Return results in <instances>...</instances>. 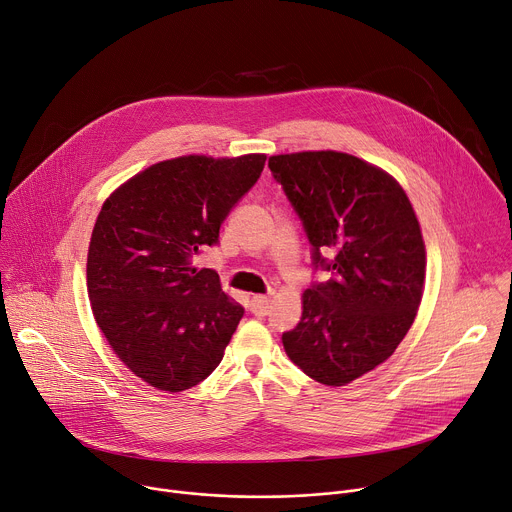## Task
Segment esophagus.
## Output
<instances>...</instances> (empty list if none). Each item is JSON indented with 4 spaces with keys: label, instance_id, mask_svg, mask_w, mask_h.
I'll return each mask as SVG.
<instances>
[{
    "label": "esophagus",
    "instance_id": "34e87169",
    "mask_svg": "<svg viewBox=\"0 0 512 512\" xmlns=\"http://www.w3.org/2000/svg\"><path fill=\"white\" fill-rule=\"evenodd\" d=\"M252 313L254 315H258V317H264V315H268V311H270V299L268 297H264V295H256L254 299H252Z\"/></svg>",
    "mask_w": 512,
    "mask_h": 512
}]
</instances>
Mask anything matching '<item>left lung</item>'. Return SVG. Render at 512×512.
I'll list each match as a JSON object with an SVG mask.
<instances>
[{
  "label": "left lung",
  "mask_w": 512,
  "mask_h": 512,
  "mask_svg": "<svg viewBox=\"0 0 512 512\" xmlns=\"http://www.w3.org/2000/svg\"><path fill=\"white\" fill-rule=\"evenodd\" d=\"M311 244L315 270L303 315L282 333L287 356L313 380L344 386L388 360L415 321L425 244L409 197L384 170L344 152L268 158Z\"/></svg>",
  "instance_id": "8db88e82"
}]
</instances>
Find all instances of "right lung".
<instances>
[{
    "label": "right lung",
    "mask_w": 512,
    "mask_h": 512,
    "mask_svg": "<svg viewBox=\"0 0 512 512\" xmlns=\"http://www.w3.org/2000/svg\"><path fill=\"white\" fill-rule=\"evenodd\" d=\"M264 154L181 156L142 170L101 207L87 256V291L118 358L158 390L205 380L244 317L211 268L193 258L256 185Z\"/></svg>",
    "instance_id": "1"
}]
</instances>
